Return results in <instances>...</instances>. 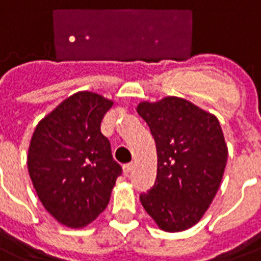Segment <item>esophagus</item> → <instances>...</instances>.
<instances>
[{
    "mask_svg": "<svg viewBox=\"0 0 261 261\" xmlns=\"http://www.w3.org/2000/svg\"><path fill=\"white\" fill-rule=\"evenodd\" d=\"M133 167H134V164L133 163H127V164H124L123 166V172L126 175H128L131 172V170H133Z\"/></svg>",
    "mask_w": 261,
    "mask_h": 261,
    "instance_id": "1",
    "label": "esophagus"
}]
</instances>
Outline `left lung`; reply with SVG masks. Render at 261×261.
Segmentation results:
<instances>
[{"mask_svg":"<svg viewBox=\"0 0 261 261\" xmlns=\"http://www.w3.org/2000/svg\"><path fill=\"white\" fill-rule=\"evenodd\" d=\"M157 149L154 186L139 196L159 227L178 232L200 222L218 193L227 145L215 115L179 97L139 102Z\"/></svg>","mask_w":261,"mask_h":261,"instance_id":"8db88e82","label":"left lung"}]
</instances>
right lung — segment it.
I'll return each instance as SVG.
<instances>
[{"mask_svg":"<svg viewBox=\"0 0 261 261\" xmlns=\"http://www.w3.org/2000/svg\"><path fill=\"white\" fill-rule=\"evenodd\" d=\"M113 101L91 91L65 98L35 127L30 178L45 210L67 227L91 223L107 208L122 167L101 133Z\"/></svg>","mask_w":261,"mask_h":261,"instance_id":"obj_1","label":"right lung"}]
</instances>
